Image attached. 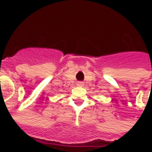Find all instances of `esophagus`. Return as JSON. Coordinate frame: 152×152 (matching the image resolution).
Segmentation results:
<instances>
[{
  "label": "esophagus",
  "mask_w": 152,
  "mask_h": 152,
  "mask_svg": "<svg viewBox=\"0 0 152 152\" xmlns=\"http://www.w3.org/2000/svg\"><path fill=\"white\" fill-rule=\"evenodd\" d=\"M78 85L79 86H83V83H82V82H79Z\"/></svg>",
  "instance_id": "obj_1"
}]
</instances>
